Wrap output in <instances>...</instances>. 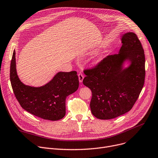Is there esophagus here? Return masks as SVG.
<instances>
[{
  "label": "esophagus",
  "mask_w": 158,
  "mask_h": 158,
  "mask_svg": "<svg viewBox=\"0 0 158 158\" xmlns=\"http://www.w3.org/2000/svg\"><path fill=\"white\" fill-rule=\"evenodd\" d=\"M83 78H84V77H83V75L81 73L78 74V79H79V81H80V83H81V82L83 81Z\"/></svg>",
  "instance_id": "obj_1"
}]
</instances>
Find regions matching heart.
Segmentation results:
<instances>
[{"instance_id": "obj_1", "label": "heart", "mask_w": 158, "mask_h": 158, "mask_svg": "<svg viewBox=\"0 0 158 158\" xmlns=\"http://www.w3.org/2000/svg\"><path fill=\"white\" fill-rule=\"evenodd\" d=\"M95 49L92 50V51H90L89 52V54H93V53L95 52ZM104 57H105V54H101L99 55L98 57H97L94 60L93 64H94V66H96V65L99 64L102 61V60H103V59H104Z\"/></svg>"}]
</instances>
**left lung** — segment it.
<instances>
[{
    "label": "left lung",
    "mask_w": 158,
    "mask_h": 158,
    "mask_svg": "<svg viewBox=\"0 0 158 158\" xmlns=\"http://www.w3.org/2000/svg\"><path fill=\"white\" fill-rule=\"evenodd\" d=\"M121 40L123 45L118 54L107 56L94 69L84 71L87 76L83 83L92 93L91 112L100 119L128 112L143 86L145 60L142 44L133 32L123 33Z\"/></svg>",
    "instance_id": "8db88e82"
}]
</instances>
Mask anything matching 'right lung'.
Wrapping results in <instances>:
<instances>
[{
	"label": "right lung",
	"instance_id": "add662e5",
	"mask_svg": "<svg viewBox=\"0 0 158 158\" xmlns=\"http://www.w3.org/2000/svg\"><path fill=\"white\" fill-rule=\"evenodd\" d=\"M11 86L18 101L24 110L44 119L57 121L66 114V98L77 90L79 80L75 71H59L41 87H32L19 79L14 50L10 67Z\"/></svg>",
	"mask_w": 158,
	"mask_h": 158
}]
</instances>
